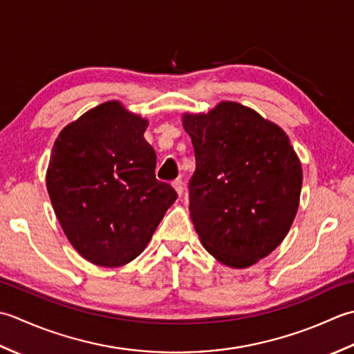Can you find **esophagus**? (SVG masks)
<instances>
[{
    "label": "esophagus",
    "mask_w": 354,
    "mask_h": 354,
    "mask_svg": "<svg viewBox=\"0 0 354 354\" xmlns=\"http://www.w3.org/2000/svg\"><path fill=\"white\" fill-rule=\"evenodd\" d=\"M172 186H174V189L177 191L178 196H182V194H183V182H182V178L174 180V182H172Z\"/></svg>",
    "instance_id": "34e87169"
}]
</instances>
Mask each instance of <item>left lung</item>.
Returning <instances> with one entry per match:
<instances>
[{
    "mask_svg": "<svg viewBox=\"0 0 354 354\" xmlns=\"http://www.w3.org/2000/svg\"><path fill=\"white\" fill-rule=\"evenodd\" d=\"M196 153L189 212L201 244L229 268L244 269L284 240L302 186L299 158L287 134L250 108L220 102L185 114Z\"/></svg>",
    "mask_w": 354,
    "mask_h": 354,
    "instance_id": "obj_1",
    "label": "left lung"
}]
</instances>
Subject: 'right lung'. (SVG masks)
Masks as SVG:
<instances>
[{"label":"right lung","instance_id":"add662e5","mask_svg":"<svg viewBox=\"0 0 354 354\" xmlns=\"http://www.w3.org/2000/svg\"><path fill=\"white\" fill-rule=\"evenodd\" d=\"M147 127L111 100L67 125L53 145L47 191L55 214L71 246L96 266L139 257L177 198L156 178Z\"/></svg>","mask_w":354,"mask_h":354}]
</instances>
